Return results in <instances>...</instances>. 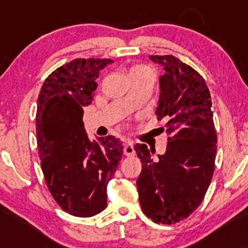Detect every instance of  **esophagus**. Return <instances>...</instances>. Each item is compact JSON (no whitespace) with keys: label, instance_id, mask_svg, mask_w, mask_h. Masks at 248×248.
Instances as JSON below:
<instances>
[{"label":"esophagus","instance_id":"34e87169","mask_svg":"<svg viewBox=\"0 0 248 248\" xmlns=\"http://www.w3.org/2000/svg\"><path fill=\"white\" fill-rule=\"evenodd\" d=\"M124 153L126 156L135 155V149H134L133 142L130 140H126L124 144Z\"/></svg>","mask_w":248,"mask_h":248}]
</instances>
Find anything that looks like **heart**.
Returning <instances> with one entry per match:
<instances>
[{
  "label": "heart",
  "instance_id": "b5f03b06",
  "mask_svg": "<svg viewBox=\"0 0 248 248\" xmlns=\"http://www.w3.org/2000/svg\"><path fill=\"white\" fill-rule=\"evenodd\" d=\"M142 69H146V67H143V66H139V67H135V69H134V70H142Z\"/></svg>",
  "mask_w": 248,
  "mask_h": 248
}]
</instances>
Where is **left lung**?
Masks as SVG:
<instances>
[{
    "mask_svg": "<svg viewBox=\"0 0 248 248\" xmlns=\"http://www.w3.org/2000/svg\"><path fill=\"white\" fill-rule=\"evenodd\" d=\"M163 67L156 115L166 121L167 150L154 160L155 150L135 144L142 163L136 181L143 212L155 223L175 224L199 206L215 170L217 134L212 101L197 71L171 55L150 56Z\"/></svg>",
    "mask_w": 248,
    "mask_h": 248,
    "instance_id": "left-lung-1",
    "label": "left lung"
}]
</instances>
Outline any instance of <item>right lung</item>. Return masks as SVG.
<instances>
[{
	"mask_svg": "<svg viewBox=\"0 0 248 248\" xmlns=\"http://www.w3.org/2000/svg\"><path fill=\"white\" fill-rule=\"evenodd\" d=\"M112 59H75L45 79L37 101L36 129L42 170L65 212L93 217L107 206V184L124 147L112 135L90 141L82 124L99 72Z\"/></svg>",
	"mask_w": 248,
	"mask_h": 248,
	"instance_id": "obj_1",
	"label": "right lung"
}]
</instances>
